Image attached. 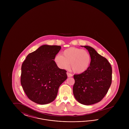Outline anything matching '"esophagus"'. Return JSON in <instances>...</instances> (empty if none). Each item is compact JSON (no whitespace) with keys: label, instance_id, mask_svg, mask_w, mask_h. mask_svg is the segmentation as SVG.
<instances>
[{"label":"esophagus","instance_id":"1","mask_svg":"<svg viewBox=\"0 0 129 129\" xmlns=\"http://www.w3.org/2000/svg\"><path fill=\"white\" fill-rule=\"evenodd\" d=\"M67 74L68 77H70L73 76V74H70L69 73H67Z\"/></svg>","mask_w":129,"mask_h":129}]
</instances>
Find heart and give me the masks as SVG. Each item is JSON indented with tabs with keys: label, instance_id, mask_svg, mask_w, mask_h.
<instances>
[{
	"label": "heart",
	"instance_id": "obj_1",
	"mask_svg": "<svg viewBox=\"0 0 129 129\" xmlns=\"http://www.w3.org/2000/svg\"><path fill=\"white\" fill-rule=\"evenodd\" d=\"M54 60L58 67L66 69L70 66L74 73L82 74L89 67L91 57L89 53L85 50L70 47L65 50L60 54L55 56Z\"/></svg>",
	"mask_w": 129,
	"mask_h": 129
}]
</instances>
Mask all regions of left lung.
I'll use <instances>...</instances> for the list:
<instances>
[{
  "mask_svg": "<svg viewBox=\"0 0 129 129\" xmlns=\"http://www.w3.org/2000/svg\"><path fill=\"white\" fill-rule=\"evenodd\" d=\"M89 52L90 64L85 72L74 75L73 93L75 99L86 105L97 103L104 98L112 83L110 63L89 46H82Z\"/></svg>",
  "mask_w": 129,
  "mask_h": 129,
  "instance_id": "1",
  "label": "left lung"
}]
</instances>
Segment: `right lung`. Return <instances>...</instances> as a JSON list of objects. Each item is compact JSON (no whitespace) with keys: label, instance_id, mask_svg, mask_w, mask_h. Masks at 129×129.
Here are the masks:
<instances>
[{"label":"right lung","instance_id":"1","mask_svg":"<svg viewBox=\"0 0 129 129\" xmlns=\"http://www.w3.org/2000/svg\"><path fill=\"white\" fill-rule=\"evenodd\" d=\"M61 47L43 45L27 55L21 67V84L27 97L40 104L55 100L59 86L67 78V71L54 60Z\"/></svg>","mask_w":129,"mask_h":129}]
</instances>
